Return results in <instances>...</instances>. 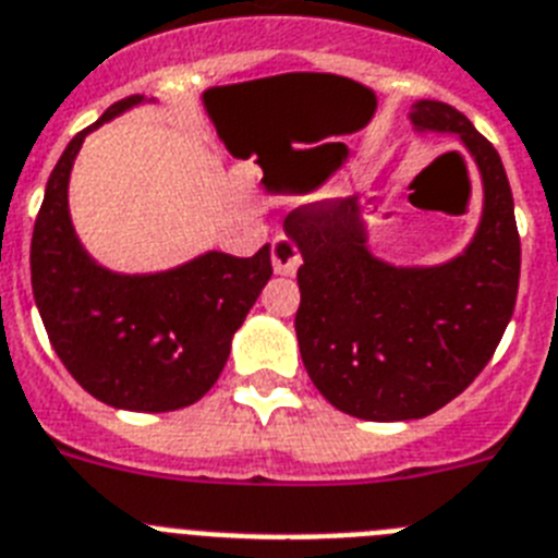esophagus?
Returning a JSON list of instances; mask_svg holds the SVG:
<instances>
[{
	"mask_svg": "<svg viewBox=\"0 0 558 558\" xmlns=\"http://www.w3.org/2000/svg\"><path fill=\"white\" fill-rule=\"evenodd\" d=\"M270 262H274V270L279 276H296L302 256H299V247L288 236H276L274 245H270Z\"/></svg>",
	"mask_w": 558,
	"mask_h": 558,
	"instance_id": "esophagus-1",
	"label": "esophagus"
}]
</instances>
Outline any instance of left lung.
Listing matches in <instances>:
<instances>
[{
  "mask_svg": "<svg viewBox=\"0 0 558 558\" xmlns=\"http://www.w3.org/2000/svg\"><path fill=\"white\" fill-rule=\"evenodd\" d=\"M409 118L417 132L457 135L477 163L483 217L463 254L428 268L378 259L359 197L284 220L304 259V369L332 407L361 421H417L454 401L492 361L517 304L519 233L497 149L449 104L423 98Z\"/></svg>",
  "mask_w": 558,
  "mask_h": 558,
  "instance_id": "8db88e82",
  "label": "left lung"
}]
</instances>
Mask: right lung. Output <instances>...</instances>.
<instances>
[{
  "mask_svg": "<svg viewBox=\"0 0 558 558\" xmlns=\"http://www.w3.org/2000/svg\"><path fill=\"white\" fill-rule=\"evenodd\" d=\"M143 101L112 104L66 143L33 226L31 282L52 350L81 387L107 407L171 412L217 384L274 268L268 245L247 259L208 251L160 274H116L84 251L66 206L75 155L89 132Z\"/></svg>",
  "mask_w": 558,
  "mask_h": 558,
  "instance_id": "obj_1",
  "label": "right lung"
}]
</instances>
